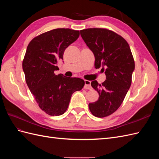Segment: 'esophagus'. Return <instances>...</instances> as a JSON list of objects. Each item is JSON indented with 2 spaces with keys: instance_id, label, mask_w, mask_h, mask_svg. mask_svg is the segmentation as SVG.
Listing matches in <instances>:
<instances>
[{
  "instance_id": "1",
  "label": "esophagus",
  "mask_w": 159,
  "mask_h": 159,
  "mask_svg": "<svg viewBox=\"0 0 159 159\" xmlns=\"http://www.w3.org/2000/svg\"><path fill=\"white\" fill-rule=\"evenodd\" d=\"M85 85H84V88L85 89H91L92 88H91V81L89 80H85Z\"/></svg>"
}]
</instances>
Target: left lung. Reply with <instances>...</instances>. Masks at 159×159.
<instances>
[{"label": "left lung", "instance_id": "obj_1", "mask_svg": "<svg viewBox=\"0 0 159 159\" xmlns=\"http://www.w3.org/2000/svg\"><path fill=\"white\" fill-rule=\"evenodd\" d=\"M81 38L93 52L95 68H102L106 80L91 83L99 99L89 104L94 116L102 118L119 109L131 85L134 61L129 45L118 34L107 28H91L80 30Z\"/></svg>", "mask_w": 159, "mask_h": 159}]
</instances>
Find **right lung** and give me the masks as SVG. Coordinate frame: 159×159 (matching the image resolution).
<instances>
[{
  "instance_id": "1",
  "label": "right lung",
  "mask_w": 159,
  "mask_h": 159,
  "mask_svg": "<svg viewBox=\"0 0 159 159\" xmlns=\"http://www.w3.org/2000/svg\"><path fill=\"white\" fill-rule=\"evenodd\" d=\"M80 36L79 30L56 28L34 38L22 61L26 82L39 107L51 116L64 114L72 94L85 85L78 78L56 75L65 50Z\"/></svg>"
}]
</instances>
